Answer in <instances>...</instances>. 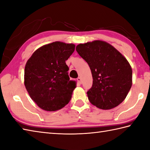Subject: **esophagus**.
<instances>
[{"label": "esophagus", "instance_id": "obj_1", "mask_svg": "<svg viewBox=\"0 0 150 150\" xmlns=\"http://www.w3.org/2000/svg\"><path fill=\"white\" fill-rule=\"evenodd\" d=\"M77 81L79 82V83L80 84H81L82 83H83V82H82V79L81 77H78L77 78Z\"/></svg>", "mask_w": 150, "mask_h": 150}]
</instances>
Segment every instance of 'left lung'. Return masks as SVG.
Instances as JSON below:
<instances>
[{
  "label": "left lung",
  "mask_w": 150,
  "mask_h": 150,
  "mask_svg": "<svg viewBox=\"0 0 150 150\" xmlns=\"http://www.w3.org/2000/svg\"><path fill=\"white\" fill-rule=\"evenodd\" d=\"M76 51L92 71V86L87 92L90 102L103 110L118 106L132 86V68L127 59L101 40L79 44Z\"/></svg>",
  "instance_id": "1"
}]
</instances>
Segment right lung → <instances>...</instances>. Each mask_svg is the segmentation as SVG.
I'll return each mask as SVG.
<instances>
[{
    "label": "right lung",
    "mask_w": 150,
    "mask_h": 150,
    "mask_svg": "<svg viewBox=\"0 0 150 150\" xmlns=\"http://www.w3.org/2000/svg\"><path fill=\"white\" fill-rule=\"evenodd\" d=\"M73 43L55 42L34 52L25 65L24 83L31 99L46 111L64 107L71 99L76 82L70 81L66 61L75 51Z\"/></svg>",
    "instance_id": "1"
}]
</instances>
